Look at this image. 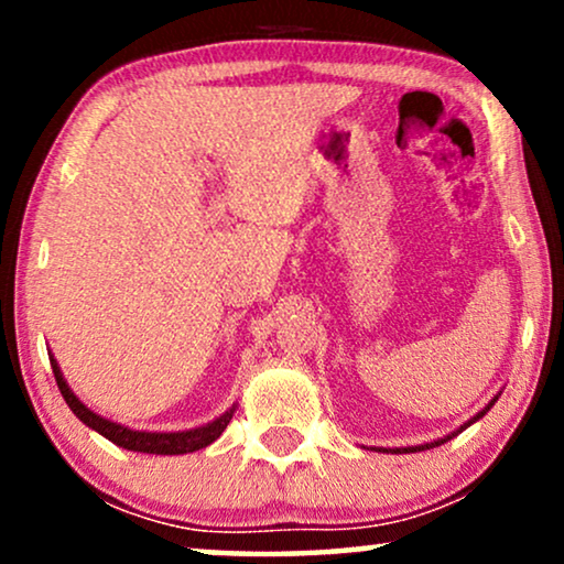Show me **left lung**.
<instances>
[{
  "mask_svg": "<svg viewBox=\"0 0 564 564\" xmlns=\"http://www.w3.org/2000/svg\"><path fill=\"white\" fill-rule=\"evenodd\" d=\"M496 400H498V398H492V400H490V405H488V408H485V411H480V413H477L473 421H467V423H465V426H462L459 431H465V429L469 426V423H475L477 419H482V415L490 411V408H492V403H496ZM459 431H454V434H449V436H446V438H438V442H431V444H421V446H405V449H390V452H392V454H408V452H423V449H434V446H438V444H444V442H449V438H452V436H457V434H459ZM382 452H388V449H382Z\"/></svg>",
  "mask_w": 564,
  "mask_h": 564,
  "instance_id": "left-lung-1",
  "label": "left lung"
}]
</instances>
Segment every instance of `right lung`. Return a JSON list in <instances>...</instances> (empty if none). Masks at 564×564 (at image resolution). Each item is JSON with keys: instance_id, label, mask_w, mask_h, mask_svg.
<instances>
[{"instance_id": "add662e5", "label": "right lung", "mask_w": 564, "mask_h": 564, "mask_svg": "<svg viewBox=\"0 0 564 564\" xmlns=\"http://www.w3.org/2000/svg\"><path fill=\"white\" fill-rule=\"evenodd\" d=\"M51 367H53V375H56V384H58L61 395H64L66 405L72 408L76 419H79L82 423H87L89 429H95L97 434L110 438L112 444H118V446H122V449H130V452L187 454V452L205 449L207 444H213L215 438L226 431V426L230 423V419H234V411H236V408H230V411L223 413L220 419H215L213 423H205V426L192 429V431H174V434H149V431H133V429L120 426V423L102 419V415H97L95 411H89V408L84 405L82 400L74 395L72 388L66 384L64 375H61V369L56 365V359H51Z\"/></svg>"}]
</instances>
